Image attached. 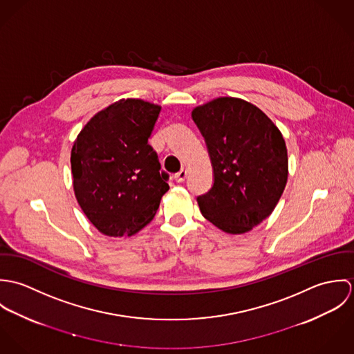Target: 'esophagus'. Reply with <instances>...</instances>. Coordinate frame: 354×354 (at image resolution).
<instances>
[{
  "mask_svg": "<svg viewBox=\"0 0 354 354\" xmlns=\"http://www.w3.org/2000/svg\"><path fill=\"white\" fill-rule=\"evenodd\" d=\"M187 174H188V170L187 169H181L178 173H176L174 174V180L177 181V183H183V181H185V178H187Z\"/></svg>",
  "mask_w": 354,
  "mask_h": 354,
  "instance_id": "obj_1",
  "label": "esophagus"
}]
</instances>
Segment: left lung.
I'll return each mask as SVG.
<instances>
[{
  "label": "left lung",
  "mask_w": 354,
  "mask_h": 354,
  "mask_svg": "<svg viewBox=\"0 0 354 354\" xmlns=\"http://www.w3.org/2000/svg\"><path fill=\"white\" fill-rule=\"evenodd\" d=\"M212 165L214 184L198 196L218 229L247 233L279 202L288 181V150L274 122L252 103L216 98L192 110Z\"/></svg>",
  "instance_id": "left-lung-1"
}]
</instances>
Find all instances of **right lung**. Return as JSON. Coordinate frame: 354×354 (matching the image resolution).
<instances>
[{
    "instance_id": "add662e5",
    "label": "right lung",
    "mask_w": 354,
    "mask_h": 354,
    "mask_svg": "<svg viewBox=\"0 0 354 354\" xmlns=\"http://www.w3.org/2000/svg\"><path fill=\"white\" fill-rule=\"evenodd\" d=\"M160 106L120 100L97 113L71 153L73 189L90 222L106 236H132L150 223L169 174L149 145Z\"/></svg>"
}]
</instances>
